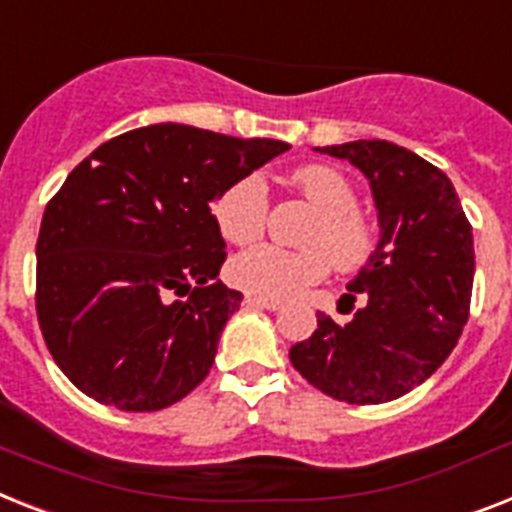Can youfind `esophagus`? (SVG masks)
Returning a JSON list of instances; mask_svg holds the SVG:
<instances>
[{
    "label": "esophagus",
    "instance_id": "obj_1",
    "mask_svg": "<svg viewBox=\"0 0 512 512\" xmlns=\"http://www.w3.org/2000/svg\"><path fill=\"white\" fill-rule=\"evenodd\" d=\"M244 305L260 307V310H278V307H281V302H276V299L255 297V294H247V297H244Z\"/></svg>",
    "mask_w": 512,
    "mask_h": 512
}]
</instances>
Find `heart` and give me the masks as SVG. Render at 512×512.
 <instances>
[{
    "mask_svg": "<svg viewBox=\"0 0 512 512\" xmlns=\"http://www.w3.org/2000/svg\"><path fill=\"white\" fill-rule=\"evenodd\" d=\"M292 184L313 202L321 215L305 236V249H247L228 263V281L265 299H284L321 281L331 263L357 270L371 260L376 231L357 213V191L350 178L331 165H305L292 173ZM220 236L231 244H252L263 236L268 218V189L260 176H242L220 191L213 205Z\"/></svg>",
    "mask_w": 512,
    "mask_h": 512,
    "instance_id": "obj_1",
    "label": "heart"
}]
</instances>
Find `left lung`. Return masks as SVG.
I'll return each mask as SVG.
<instances>
[{
    "instance_id": "1",
    "label": "left lung",
    "mask_w": 512,
    "mask_h": 512,
    "mask_svg": "<svg viewBox=\"0 0 512 512\" xmlns=\"http://www.w3.org/2000/svg\"><path fill=\"white\" fill-rule=\"evenodd\" d=\"M371 181L381 242L344 299H366L339 326L318 315L310 339L289 350L315 389L350 405H381L423 384L455 350L471 310L473 234L442 170L392 141L323 147Z\"/></svg>"
}]
</instances>
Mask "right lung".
Instances as JSON below:
<instances>
[{
    "instance_id": "right-lung-1",
    "label": "right lung",
    "mask_w": 512,
    "mask_h": 512,
    "mask_svg": "<svg viewBox=\"0 0 512 512\" xmlns=\"http://www.w3.org/2000/svg\"><path fill=\"white\" fill-rule=\"evenodd\" d=\"M286 141L181 123L134 128L70 170L36 242V315L86 397L152 413L205 381L242 292L218 278L213 202Z\"/></svg>"
}]
</instances>
